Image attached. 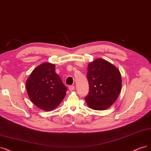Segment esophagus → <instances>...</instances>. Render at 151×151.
Here are the masks:
<instances>
[{
  "instance_id": "esophagus-1",
  "label": "esophagus",
  "mask_w": 151,
  "mask_h": 151,
  "mask_svg": "<svg viewBox=\"0 0 151 151\" xmlns=\"http://www.w3.org/2000/svg\"><path fill=\"white\" fill-rule=\"evenodd\" d=\"M69 90H70L71 91H73V90H75V86H73V85H70V86H69Z\"/></svg>"
}]
</instances>
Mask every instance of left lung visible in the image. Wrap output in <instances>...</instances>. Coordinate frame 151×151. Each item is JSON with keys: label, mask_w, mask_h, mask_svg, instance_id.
<instances>
[{"label": "left lung", "mask_w": 151, "mask_h": 151, "mask_svg": "<svg viewBox=\"0 0 151 151\" xmlns=\"http://www.w3.org/2000/svg\"><path fill=\"white\" fill-rule=\"evenodd\" d=\"M87 80L89 93L85 98L91 109L103 110L108 109L117 99L122 88L119 70L104 59H96L88 66Z\"/></svg>", "instance_id": "1"}]
</instances>
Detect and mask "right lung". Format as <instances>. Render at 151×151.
I'll use <instances>...</instances> for the list:
<instances>
[{
    "instance_id": "add662e5",
    "label": "right lung",
    "mask_w": 151,
    "mask_h": 151,
    "mask_svg": "<svg viewBox=\"0 0 151 151\" xmlns=\"http://www.w3.org/2000/svg\"><path fill=\"white\" fill-rule=\"evenodd\" d=\"M27 94L32 103L45 111L55 110L66 95L67 88L55 72V66L44 63L37 66L26 81Z\"/></svg>"
}]
</instances>
